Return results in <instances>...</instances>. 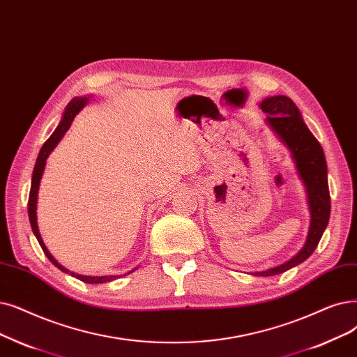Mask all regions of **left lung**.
Returning <instances> with one entry per match:
<instances>
[{"mask_svg": "<svg viewBox=\"0 0 357 357\" xmlns=\"http://www.w3.org/2000/svg\"><path fill=\"white\" fill-rule=\"evenodd\" d=\"M259 106L262 112L267 114L270 127L291 151L299 176L306 187L309 210H311V227H309L305 246L284 264L255 273V275L267 277L284 273L311 257L328 225L331 199L327 179V162H325L322 147L305 126L298 106L287 96L267 98Z\"/></svg>", "mask_w": 357, "mask_h": 357, "instance_id": "1", "label": "left lung"}]
</instances>
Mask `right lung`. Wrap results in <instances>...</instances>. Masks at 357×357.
I'll return each mask as SVG.
<instances>
[{
    "label": "right lung",
    "instance_id": "right-lung-1",
    "mask_svg": "<svg viewBox=\"0 0 357 357\" xmlns=\"http://www.w3.org/2000/svg\"><path fill=\"white\" fill-rule=\"evenodd\" d=\"M87 103V99L86 98H75L73 99L68 105H67V109H66V114L63 116V119H61L59 126L56 127V130L52 132V135L48 138V140L45 142V144L42 146L40 151H39V156L36 159V165H35V169H33V175H32V187H30V194H29V220H30V226H32V230L33 234L42 248V251L45 252V255L48 257V259L52 262L54 266H56L61 271H66L68 273V270H66L63 266H59L58 262L55 261V258L50 254V251L46 250V246L40 238V234H39V229H38V222H36V201H38V191H39V183H40V178H42V174H43V169H45V162L46 159H48V156L51 154V151L55 149V146L59 143L61 138L64 137V134L68 131L71 122L74 121L75 115L80 112L82 107ZM134 271V270H132ZM131 273V271H130ZM71 275L77 277L79 280L84 282V283H106V282H111V280H115V278H118V275H103V277H90V275H80V274H75V273H71Z\"/></svg>",
    "mask_w": 357,
    "mask_h": 357
}]
</instances>
